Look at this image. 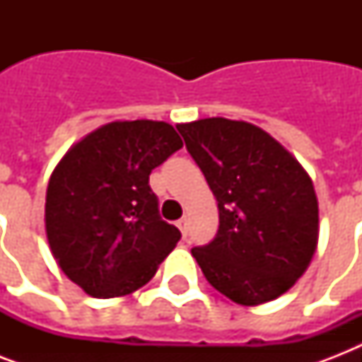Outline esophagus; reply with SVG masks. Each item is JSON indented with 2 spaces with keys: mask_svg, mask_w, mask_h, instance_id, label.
Segmentation results:
<instances>
[{
  "mask_svg": "<svg viewBox=\"0 0 362 362\" xmlns=\"http://www.w3.org/2000/svg\"><path fill=\"white\" fill-rule=\"evenodd\" d=\"M176 227L180 229L182 235H186V233H187V220H186V218H182V220L176 221Z\"/></svg>",
  "mask_w": 362,
  "mask_h": 362,
  "instance_id": "obj_1",
  "label": "esophagus"
}]
</instances>
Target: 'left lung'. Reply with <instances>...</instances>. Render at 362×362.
Listing matches in <instances>:
<instances>
[{
  "label": "left lung",
  "instance_id": "left-lung-1",
  "mask_svg": "<svg viewBox=\"0 0 362 362\" xmlns=\"http://www.w3.org/2000/svg\"><path fill=\"white\" fill-rule=\"evenodd\" d=\"M176 127L218 201V235L192 250L204 278L242 306L289 291L320 240L308 173L274 136L247 122L203 118Z\"/></svg>",
  "mask_w": 362,
  "mask_h": 362
}]
</instances>
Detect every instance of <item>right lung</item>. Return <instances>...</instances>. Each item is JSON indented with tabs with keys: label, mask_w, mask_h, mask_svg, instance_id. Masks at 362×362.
<instances>
[{
	"label": "right lung",
	"mask_w": 362,
	"mask_h": 362,
	"mask_svg": "<svg viewBox=\"0 0 362 362\" xmlns=\"http://www.w3.org/2000/svg\"><path fill=\"white\" fill-rule=\"evenodd\" d=\"M182 148L167 122L116 120L65 152L50 175L45 229L64 274L98 298L146 286L180 240L159 218L152 169Z\"/></svg>",
	"instance_id": "1"
}]
</instances>
